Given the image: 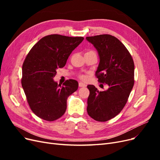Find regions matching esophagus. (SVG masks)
I'll return each mask as SVG.
<instances>
[{
  "instance_id": "esophagus-1",
  "label": "esophagus",
  "mask_w": 160,
  "mask_h": 160,
  "mask_svg": "<svg viewBox=\"0 0 160 160\" xmlns=\"http://www.w3.org/2000/svg\"><path fill=\"white\" fill-rule=\"evenodd\" d=\"M79 86L80 87V88H85V87L87 86V85L83 83H81V82H80V83H79Z\"/></svg>"
}]
</instances>
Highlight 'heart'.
<instances>
[{
	"label": "heart",
	"mask_w": 160,
	"mask_h": 160,
	"mask_svg": "<svg viewBox=\"0 0 160 160\" xmlns=\"http://www.w3.org/2000/svg\"><path fill=\"white\" fill-rule=\"evenodd\" d=\"M80 78L82 79H85V77L83 76V75H81V76H80Z\"/></svg>",
	"instance_id": "b5f03b06"
}]
</instances>
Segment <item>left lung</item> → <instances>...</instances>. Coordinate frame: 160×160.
Listing matches in <instances>:
<instances>
[{
  "instance_id": "1",
  "label": "left lung",
  "mask_w": 160,
  "mask_h": 160,
  "mask_svg": "<svg viewBox=\"0 0 160 160\" xmlns=\"http://www.w3.org/2000/svg\"><path fill=\"white\" fill-rule=\"evenodd\" d=\"M98 52L99 63L95 72L100 83L109 89L99 91L88 85V115L98 122H107L118 115L126 104L134 85V62L126 47L110 35L87 37Z\"/></svg>"
}]
</instances>
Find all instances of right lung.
I'll use <instances>...</instances> for the list:
<instances>
[{
	"label": "right lung",
	"mask_w": 160,
	"mask_h": 160,
	"mask_svg": "<svg viewBox=\"0 0 160 160\" xmlns=\"http://www.w3.org/2000/svg\"><path fill=\"white\" fill-rule=\"evenodd\" d=\"M83 39L82 37L48 35L28 53L22 65L21 83L28 105L38 118L52 122L65 113L67 98L78 89V82L69 79L61 87L53 77Z\"/></svg>",
	"instance_id": "right-lung-1"
}]
</instances>
